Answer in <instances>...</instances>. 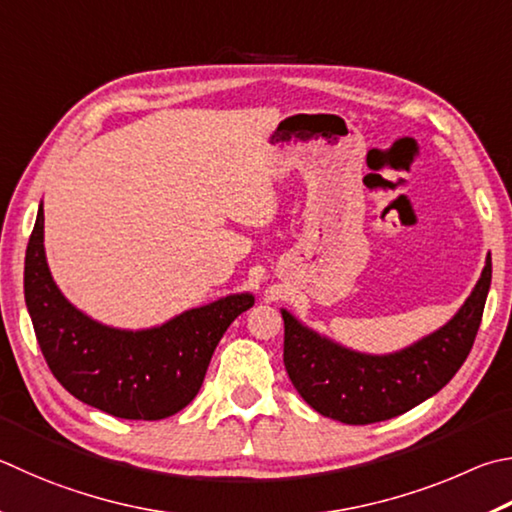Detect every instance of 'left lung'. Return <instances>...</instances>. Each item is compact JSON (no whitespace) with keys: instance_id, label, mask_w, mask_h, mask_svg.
I'll use <instances>...</instances> for the list:
<instances>
[{"instance_id":"obj_1","label":"left lung","mask_w":512,"mask_h":512,"mask_svg":"<svg viewBox=\"0 0 512 512\" xmlns=\"http://www.w3.org/2000/svg\"><path fill=\"white\" fill-rule=\"evenodd\" d=\"M492 280L486 257L479 282L450 322L394 353L353 351L282 309L284 367L293 387L322 416L367 425L405 414L450 383L468 358Z\"/></svg>"}]
</instances>
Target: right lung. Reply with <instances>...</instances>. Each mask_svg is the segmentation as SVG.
I'll list each match as a JSON object with an SVG mask.
<instances>
[{"label":"right lung","mask_w":512,"mask_h":512,"mask_svg":"<svg viewBox=\"0 0 512 512\" xmlns=\"http://www.w3.org/2000/svg\"><path fill=\"white\" fill-rule=\"evenodd\" d=\"M24 300L46 365L69 394L111 416L159 421L197 396L221 336L255 295L219 297L152 329L107 327L76 309L53 282L40 203L26 246Z\"/></svg>","instance_id":"add662e5"}]
</instances>
